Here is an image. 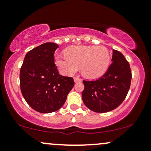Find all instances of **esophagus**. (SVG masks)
Listing matches in <instances>:
<instances>
[{
	"label": "esophagus",
	"mask_w": 151,
	"mask_h": 151,
	"mask_svg": "<svg viewBox=\"0 0 151 151\" xmlns=\"http://www.w3.org/2000/svg\"><path fill=\"white\" fill-rule=\"evenodd\" d=\"M74 82H75V83L81 82V79H79V77H74Z\"/></svg>",
	"instance_id": "34e87169"
}]
</instances>
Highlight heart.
<instances>
[{
  "instance_id": "heart-1",
  "label": "heart",
  "mask_w": 151,
  "mask_h": 151,
  "mask_svg": "<svg viewBox=\"0 0 151 151\" xmlns=\"http://www.w3.org/2000/svg\"><path fill=\"white\" fill-rule=\"evenodd\" d=\"M111 62L108 49L103 46H72L65 51V57L58 55L55 63L62 73L72 75L80 67L83 75L89 79L106 73Z\"/></svg>"
}]
</instances>
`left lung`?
Masks as SVG:
<instances>
[{"label": "left lung", "mask_w": 151, "mask_h": 151, "mask_svg": "<svg viewBox=\"0 0 151 151\" xmlns=\"http://www.w3.org/2000/svg\"><path fill=\"white\" fill-rule=\"evenodd\" d=\"M111 61L107 72L97 80L83 81V102L96 113H106L117 108L125 99L131 86V68L123 54L113 50Z\"/></svg>", "instance_id": "left-lung-1"}]
</instances>
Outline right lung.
I'll return each instance as SVG.
<instances>
[{"mask_svg":"<svg viewBox=\"0 0 151 151\" xmlns=\"http://www.w3.org/2000/svg\"><path fill=\"white\" fill-rule=\"evenodd\" d=\"M56 43L46 42L25 55L20 72V84L24 99L40 113L56 111L65 103L74 85L72 77L60 75L54 63Z\"/></svg>","mask_w":151,"mask_h":151,"instance_id":"right-lung-1","label":"right lung"}]
</instances>
